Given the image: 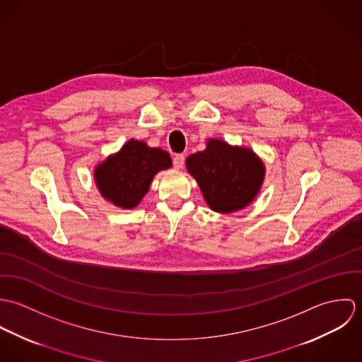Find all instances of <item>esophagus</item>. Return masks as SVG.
<instances>
[{"mask_svg": "<svg viewBox=\"0 0 362 362\" xmlns=\"http://www.w3.org/2000/svg\"><path fill=\"white\" fill-rule=\"evenodd\" d=\"M184 160H185V157L182 155L174 156V158H173V164H174V167H175L177 170L182 168V165H184Z\"/></svg>", "mask_w": 362, "mask_h": 362, "instance_id": "34e87169", "label": "esophagus"}]
</instances>
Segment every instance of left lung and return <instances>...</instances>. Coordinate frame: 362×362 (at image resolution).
<instances>
[{"label": "left lung", "instance_id": "obj_1", "mask_svg": "<svg viewBox=\"0 0 362 362\" xmlns=\"http://www.w3.org/2000/svg\"><path fill=\"white\" fill-rule=\"evenodd\" d=\"M207 205L218 213H233L248 206L264 180V164L254 151L209 139L206 149L185 160Z\"/></svg>", "mask_w": 362, "mask_h": 362}]
</instances>
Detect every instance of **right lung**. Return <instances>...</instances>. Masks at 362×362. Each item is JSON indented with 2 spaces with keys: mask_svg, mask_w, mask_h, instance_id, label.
Wrapping results in <instances>:
<instances>
[{
  "mask_svg": "<svg viewBox=\"0 0 362 362\" xmlns=\"http://www.w3.org/2000/svg\"><path fill=\"white\" fill-rule=\"evenodd\" d=\"M171 165L165 151L129 139L119 152L100 163L93 175L104 199L115 206L134 209L149 191L156 174Z\"/></svg>",
  "mask_w": 362,
  "mask_h": 362,
  "instance_id": "add662e5",
  "label": "right lung"
}]
</instances>
